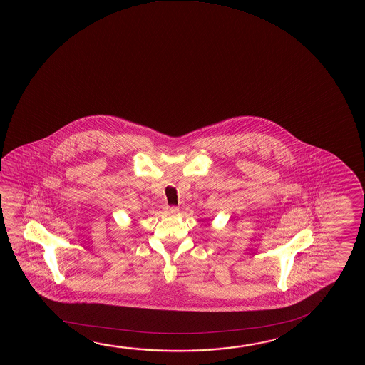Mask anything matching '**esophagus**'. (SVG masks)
Wrapping results in <instances>:
<instances>
[{"instance_id": "1", "label": "esophagus", "mask_w": 365, "mask_h": 365, "mask_svg": "<svg viewBox=\"0 0 365 365\" xmlns=\"http://www.w3.org/2000/svg\"><path fill=\"white\" fill-rule=\"evenodd\" d=\"M178 208L177 207H169V206H167V207L164 208V212L167 213V215H170V216H175V215H178Z\"/></svg>"}]
</instances>
